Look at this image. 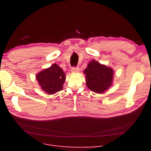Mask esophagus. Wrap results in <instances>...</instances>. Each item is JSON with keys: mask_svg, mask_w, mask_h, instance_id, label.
<instances>
[{"mask_svg": "<svg viewBox=\"0 0 151 151\" xmlns=\"http://www.w3.org/2000/svg\"><path fill=\"white\" fill-rule=\"evenodd\" d=\"M79 71H80V68L78 67H73L72 68V69H71V72L73 73H79Z\"/></svg>", "mask_w": 151, "mask_h": 151, "instance_id": "1", "label": "esophagus"}]
</instances>
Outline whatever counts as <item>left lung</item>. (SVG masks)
Masks as SVG:
<instances>
[{
    "instance_id": "obj_1",
    "label": "left lung",
    "mask_w": 151,
    "mask_h": 151,
    "mask_svg": "<svg viewBox=\"0 0 151 151\" xmlns=\"http://www.w3.org/2000/svg\"><path fill=\"white\" fill-rule=\"evenodd\" d=\"M114 73L111 67L92 60L84 70L86 86L93 92L104 93L112 86Z\"/></svg>"
}]
</instances>
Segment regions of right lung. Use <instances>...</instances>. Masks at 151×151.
<instances>
[{
  "label": "right lung",
  "instance_id": "add662e5",
  "mask_svg": "<svg viewBox=\"0 0 151 151\" xmlns=\"http://www.w3.org/2000/svg\"><path fill=\"white\" fill-rule=\"evenodd\" d=\"M65 73L56 63L40 71L36 75L40 88L48 95H52L62 90L65 81Z\"/></svg>",
  "mask_w": 151,
  "mask_h": 151
}]
</instances>
